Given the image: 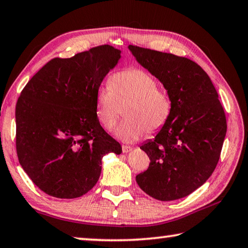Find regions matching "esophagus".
Listing matches in <instances>:
<instances>
[{
	"instance_id": "1",
	"label": "esophagus",
	"mask_w": 248,
	"mask_h": 248,
	"mask_svg": "<svg viewBox=\"0 0 248 248\" xmlns=\"http://www.w3.org/2000/svg\"><path fill=\"white\" fill-rule=\"evenodd\" d=\"M132 150V148H130V146H128V145H123V152L124 153H128V152H130V151Z\"/></svg>"
}]
</instances>
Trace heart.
Listing matches in <instances>:
<instances>
[{
    "mask_svg": "<svg viewBox=\"0 0 248 248\" xmlns=\"http://www.w3.org/2000/svg\"><path fill=\"white\" fill-rule=\"evenodd\" d=\"M96 116L105 128L111 129L123 112L127 117L115 129L124 142L141 139L145 132L155 133L169 121L171 99L156 79L141 69H127L114 73L109 85L96 90Z\"/></svg>",
    "mask_w": 248,
    "mask_h": 248,
    "instance_id": "obj_1",
    "label": "heart"
}]
</instances>
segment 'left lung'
Listing matches in <instances>:
<instances>
[{"mask_svg": "<svg viewBox=\"0 0 248 248\" xmlns=\"http://www.w3.org/2000/svg\"><path fill=\"white\" fill-rule=\"evenodd\" d=\"M128 48L171 99L169 121L140 146L151 162L136 180L154 199L184 198L207 182L219 162L226 133L219 95L209 75L189 59L132 45Z\"/></svg>", "mask_w": 248, "mask_h": 248, "instance_id": "8db88e82", "label": "left lung"}]
</instances>
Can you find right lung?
<instances>
[{
    "mask_svg": "<svg viewBox=\"0 0 248 248\" xmlns=\"http://www.w3.org/2000/svg\"><path fill=\"white\" fill-rule=\"evenodd\" d=\"M109 45L68 59H52L31 78L16 104V151L33 184L56 198L73 199L93 188L107 153L121 145L96 116V90L118 63Z\"/></svg>",
    "mask_w": 248,
    "mask_h": 248,
    "instance_id": "1",
    "label": "right lung"
}]
</instances>
